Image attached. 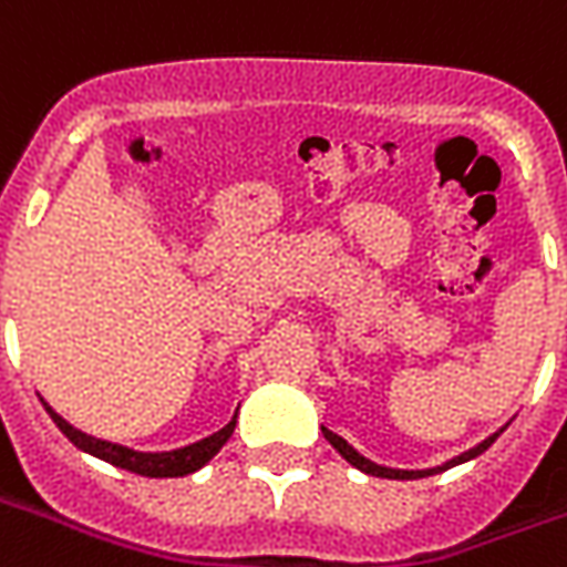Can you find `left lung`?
Masks as SVG:
<instances>
[{
  "instance_id": "8db88e82",
  "label": "left lung",
  "mask_w": 567,
  "mask_h": 567,
  "mask_svg": "<svg viewBox=\"0 0 567 567\" xmlns=\"http://www.w3.org/2000/svg\"><path fill=\"white\" fill-rule=\"evenodd\" d=\"M321 434H324V440L331 443L333 450H337V452H340V455H343L346 462L355 464L358 471H364V474H370V476H385V480H419V476H431V474H437V471H446V467H452V464L471 462V458H476L480 452H486L488 446L495 443V437H498L501 431H498V434H492V437L483 440V443H480V446H474V450L462 452L458 458H452V462H446V464H443V467H431V471H394V467H382V464H373V462H370V458H364L361 452L352 450V446H349V443H346V440L340 437V434H333V431H328V427H321Z\"/></svg>"
}]
</instances>
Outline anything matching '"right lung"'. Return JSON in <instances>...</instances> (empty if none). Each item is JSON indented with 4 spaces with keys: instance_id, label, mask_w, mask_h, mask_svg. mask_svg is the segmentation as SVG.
Returning <instances> with one entry per match:
<instances>
[{
    "instance_id": "obj_1",
    "label": "right lung",
    "mask_w": 567,
    "mask_h": 567,
    "mask_svg": "<svg viewBox=\"0 0 567 567\" xmlns=\"http://www.w3.org/2000/svg\"><path fill=\"white\" fill-rule=\"evenodd\" d=\"M48 410V416L54 419L56 427L66 434L79 450L91 452L96 458H103V462L115 464V467H124L130 474H142V476H185L199 471L203 464L209 462L215 452L221 450L224 443L230 440L236 427V416L221 427V431H215L212 437H203L197 443H190L185 450H173V452H136L127 450V446H117V443H109V440H96L91 434H84L79 427H72L63 416H56L51 406L44 404Z\"/></svg>"
}]
</instances>
